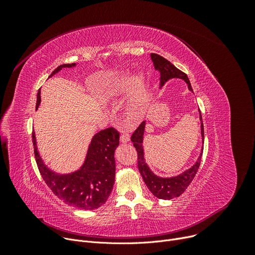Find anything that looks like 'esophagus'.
Here are the masks:
<instances>
[{"label":"esophagus","mask_w":255,"mask_h":255,"mask_svg":"<svg viewBox=\"0 0 255 255\" xmlns=\"http://www.w3.org/2000/svg\"><path fill=\"white\" fill-rule=\"evenodd\" d=\"M121 141L122 142H127L129 141L130 139V135H129V132L128 131H122V133H121V137H120Z\"/></svg>","instance_id":"1"}]
</instances>
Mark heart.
<instances>
[{"instance_id":"obj_1","label":"heart","mask_w":255,"mask_h":255,"mask_svg":"<svg viewBox=\"0 0 255 255\" xmlns=\"http://www.w3.org/2000/svg\"><path fill=\"white\" fill-rule=\"evenodd\" d=\"M129 90V101L133 107H140L148 101L144 80L140 75L134 76L132 79L126 74H119L113 77L103 88L106 96H117Z\"/></svg>"}]
</instances>
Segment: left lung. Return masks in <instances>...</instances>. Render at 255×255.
<instances>
[{
    "label": "left lung",
    "mask_w": 255,
    "mask_h": 255,
    "mask_svg": "<svg viewBox=\"0 0 255 255\" xmlns=\"http://www.w3.org/2000/svg\"><path fill=\"white\" fill-rule=\"evenodd\" d=\"M151 59L153 61L155 69L158 70L161 74L160 80H161V86L164 85L165 82H167L170 78H182L188 85L189 90L192 92V88L189 82L188 76L186 75L183 71L178 69L175 65H172L168 60L165 58L157 55V53H151ZM200 113V112H199ZM200 121H202V135L204 137V124L202 114H200ZM145 122H141L139 126L133 132L131 135V141L133 142V145L137 152V166L140 175L143 179V182L148 186L150 191L158 198L160 199H171L180 196L186 189L187 187L190 185L192 180L194 179L196 172L198 170V167L200 165V160H202L203 151L200 153L199 158L197 159L196 163L189 169H187L182 175L173 178L168 179H162L156 177L154 173L150 170V168L144 162L143 158V150H142V137H143V131H144ZM204 150V149H203Z\"/></svg>",
    "instance_id": "left-lung-1"
}]
</instances>
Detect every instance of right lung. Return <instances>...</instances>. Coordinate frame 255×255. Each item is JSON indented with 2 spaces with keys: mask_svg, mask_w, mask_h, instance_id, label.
<instances>
[{
  "mask_svg": "<svg viewBox=\"0 0 255 255\" xmlns=\"http://www.w3.org/2000/svg\"><path fill=\"white\" fill-rule=\"evenodd\" d=\"M75 64H64L52 71V76L64 67ZM40 91L37 94L36 110L40 104ZM34 154L38 169L42 179L56 196L67 205L83 210L97 209L109 198L115 183L116 162L115 150L119 145L120 132L110 127L94 135L84 166L71 175H58L49 170L39 156L35 133H32Z\"/></svg>",
  "mask_w": 255,
  "mask_h": 255,
  "instance_id": "1",
  "label": "right lung"
}]
</instances>
